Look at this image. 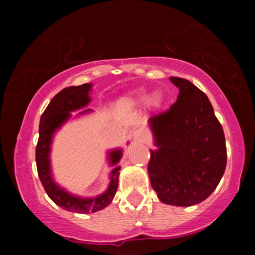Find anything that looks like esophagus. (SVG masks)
<instances>
[{
  "mask_svg": "<svg viewBox=\"0 0 255 255\" xmlns=\"http://www.w3.org/2000/svg\"><path fill=\"white\" fill-rule=\"evenodd\" d=\"M133 138H134L135 140H139V142H144V140L146 139L145 130L142 129V128H139V129L134 130V132H133Z\"/></svg>",
  "mask_w": 255,
  "mask_h": 255,
  "instance_id": "34e87169",
  "label": "esophagus"
}]
</instances>
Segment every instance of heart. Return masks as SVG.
Returning a JSON list of instances; mask_svg holds the SVG:
<instances>
[{"label":"heart","mask_w":255,"mask_h":255,"mask_svg":"<svg viewBox=\"0 0 255 255\" xmlns=\"http://www.w3.org/2000/svg\"><path fill=\"white\" fill-rule=\"evenodd\" d=\"M145 100H146V95L143 94V92H140V94H137L134 97H132L129 101L132 102V104H142V102H145ZM160 101H161V97L159 94L153 95L150 99V104L154 105V106H158V105L160 104Z\"/></svg>","instance_id":"1"}]
</instances>
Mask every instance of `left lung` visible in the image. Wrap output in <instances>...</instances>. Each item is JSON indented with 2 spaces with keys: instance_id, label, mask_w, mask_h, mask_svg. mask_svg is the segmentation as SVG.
<instances>
[{
  "instance_id": "left-lung-1",
  "label": "left lung",
  "mask_w": 255,
  "mask_h": 255,
  "mask_svg": "<svg viewBox=\"0 0 255 255\" xmlns=\"http://www.w3.org/2000/svg\"><path fill=\"white\" fill-rule=\"evenodd\" d=\"M175 104L149 118L158 150H150L148 174L159 200L192 206L217 187L227 164L223 128L210 100L186 79L170 78Z\"/></svg>"
}]
</instances>
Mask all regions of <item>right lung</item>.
Here are the masks:
<instances>
[{"label":"right lung","instance_id":"1","mask_svg":"<svg viewBox=\"0 0 255 255\" xmlns=\"http://www.w3.org/2000/svg\"><path fill=\"white\" fill-rule=\"evenodd\" d=\"M91 84H84L80 86H70L61 90L59 94L51 99L48 107L43 112L39 122V138H38L37 148H35V161H37L38 176L42 181L43 187L48 196L55 202L58 206L70 212L76 213H91L102 210L111 204L118 187V175L120 166H116L112 170L111 181L106 191L94 199H80L70 195L65 190L60 189L51 179L50 164H49V151L53 133L70 118V112L82 109L90 102L89 92ZM85 110L84 112H89ZM122 156V150H112L110 153V161L112 165L117 164Z\"/></svg>","mask_w":255,"mask_h":255}]
</instances>
